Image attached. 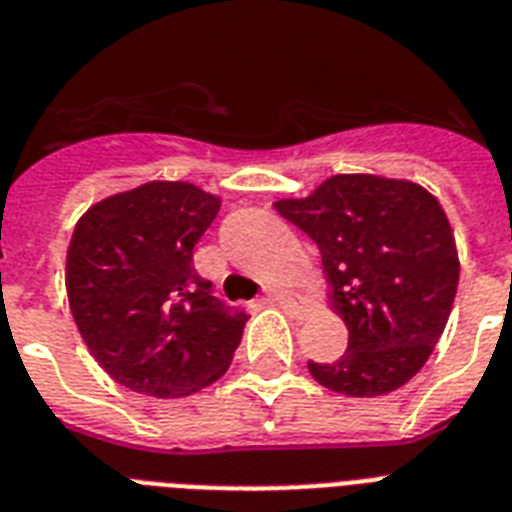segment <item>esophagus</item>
Listing matches in <instances>:
<instances>
[{"mask_svg":"<svg viewBox=\"0 0 512 512\" xmlns=\"http://www.w3.org/2000/svg\"><path fill=\"white\" fill-rule=\"evenodd\" d=\"M268 300L276 305H284V308H289V305H295V308H300L303 311L305 308V300L303 297H295V295H289V292H284V289H268Z\"/></svg>","mask_w":512,"mask_h":512,"instance_id":"obj_1","label":"esophagus"}]
</instances>
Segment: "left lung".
Returning <instances> with one entry per match:
<instances>
[{"mask_svg": "<svg viewBox=\"0 0 512 512\" xmlns=\"http://www.w3.org/2000/svg\"><path fill=\"white\" fill-rule=\"evenodd\" d=\"M273 207L316 241L329 300L348 327L313 380L353 398L382 396L420 372L452 313L460 257L444 207L409 180L335 175Z\"/></svg>", "mask_w": 512, "mask_h": 512, "instance_id": "8db88e82", "label": "left lung"}]
</instances>
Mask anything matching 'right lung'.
I'll use <instances>...</instances> for the list:
<instances>
[{"instance_id": "obj_1", "label": "right lung", "mask_w": 512, "mask_h": 512, "mask_svg": "<svg viewBox=\"0 0 512 512\" xmlns=\"http://www.w3.org/2000/svg\"><path fill=\"white\" fill-rule=\"evenodd\" d=\"M220 199L193 183L138 185L92 204L66 257L79 335L119 385L154 398L191 396L220 380L247 313L212 295L193 247Z\"/></svg>"}]
</instances>
